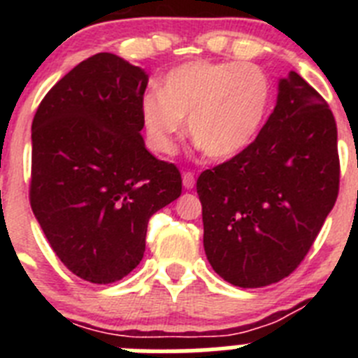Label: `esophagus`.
I'll return each mask as SVG.
<instances>
[{
  "instance_id": "1",
  "label": "esophagus",
  "mask_w": 358,
  "mask_h": 358,
  "mask_svg": "<svg viewBox=\"0 0 358 358\" xmlns=\"http://www.w3.org/2000/svg\"><path fill=\"white\" fill-rule=\"evenodd\" d=\"M182 186L186 189H192L195 186V176L192 172H185L182 173Z\"/></svg>"
}]
</instances>
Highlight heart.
<instances>
[{"instance_id":"obj_1","label":"heart","mask_w":358,"mask_h":358,"mask_svg":"<svg viewBox=\"0 0 358 358\" xmlns=\"http://www.w3.org/2000/svg\"><path fill=\"white\" fill-rule=\"evenodd\" d=\"M271 106L265 73L242 62L194 61L163 78L161 93L141 100V116L152 147L176 150V138L188 120L189 138L210 159H229L249 147Z\"/></svg>"}]
</instances>
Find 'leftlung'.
I'll return each instance as SVG.
<instances>
[{
    "label": "left lung",
    "instance_id": "left-lung-1",
    "mask_svg": "<svg viewBox=\"0 0 358 358\" xmlns=\"http://www.w3.org/2000/svg\"><path fill=\"white\" fill-rule=\"evenodd\" d=\"M339 176L334 113L290 71L256 140L197 179L215 273L242 289L292 274L337 201Z\"/></svg>",
    "mask_w": 358,
    "mask_h": 358
}]
</instances>
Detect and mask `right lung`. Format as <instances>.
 Wrapping results in <instances>:
<instances>
[{
    "instance_id": "obj_1",
    "label": "right lung",
    "mask_w": 358,
    "mask_h": 358,
    "mask_svg": "<svg viewBox=\"0 0 358 358\" xmlns=\"http://www.w3.org/2000/svg\"><path fill=\"white\" fill-rule=\"evenodd\" d=\"M147 73L113 53L75 66L31 122L30 206L59 260L107 285L140 264L150 217L182 192L181 172L145 148Z\"/></svg>"
}]
</instances>
